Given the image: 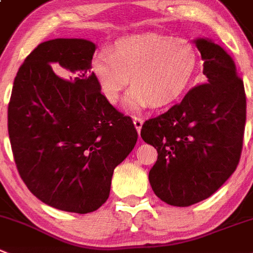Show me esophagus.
Here are the masks:
<instances>
[{
	"label": "esophagus",
	"mask_w": 253,
	"mask_h": 253,
	"mask_svg": "<svg viewBox=\"0 0 253 253\" xmlns=\"http://www.w3.org/2000/svg\"><path fill=\"white\" fill-rule=\"evenodd\" d=\"M133 122H134V125H135V129L138 130V133H140L144 120L141 119V118H139V117H133Z\"/></svg>",
	"instance_id": "34e87169"
}]
</instances>
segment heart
<instances>
[{"mask_svg":"<svg viewBox=\"0 0 253 253\" xmlns=\"http://www.w3.org/2000/svg\"><path fill=\"white\" fill-rule=\"evenodd\" d=\"M197 67L199 52L191 41L144 33L115 41L110 52H98L92 73L102 94L113 104L131 81L125 105L140 110L149 104L164 108L181 99Z\"/></svg>","mask_w":253,"mask_h":253,"instance_id":"obj_1","label":"heart"}]
</instances>
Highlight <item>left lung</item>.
Returning a JSON list of instances; mask_svg holds the SVG:
<instances>
[{
	"label": "left lung",
	"instance_id": "obj_1",
	"mask_svg": "<svg viewBox=\"0 0 253 253\" xmlns=\"http://www.w3.org/2000/svg\"><path fill=\"white\" fill-rule=\"evenodd\" d=\"M206 83L190 89L167 113L146 120L141 138L158 151L149 171L156 196L179 208L217 191L239 165L246 123V94L236 66L222 47L195 40Z\"/></svg>",
	"mask_w": 253,
	"mask_h": 253
}]
</instances>
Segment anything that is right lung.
<instances>
[{
  "label": "right lung",
  "instance_id": "1",
  "mask_svg": "<svg viewBox=\"0 0 253 253\" xmlns=\"http://www.w3.org/2000/svg\"><path fill=\"white\" fill-rule=\"evenodd\" d=\"M95 48L81 38L38 44L17 72L8 104L9 141L23 182L42 203L67 212H93L108 200L115 167L138 140L131 118L100 93L90 71Z\"/></svg>",
  "mask_w": 253,
  "mask_h": 253
}]
</instances>
